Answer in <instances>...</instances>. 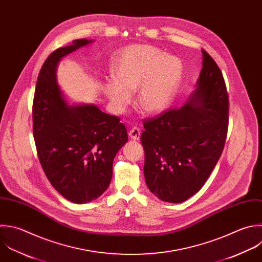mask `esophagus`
<instances>
[{
	"label": "esophagus",
	"instance_id": "obj_1",
	"mask_svg": "<svg viewBox=\"0 0 262 262\" xmlns=\"http://www.w3.org/2000/svg\"><path fill=\"white\" fill-rule=\"evenodd\" d=\"M129 136L134 140H138L140 138V129L138 127H133L129 131Z\"/></svg>",
	"mask_w": 262,
	"mask_h": 262
}]
</instances>
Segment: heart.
Instances as JSON below:
<instances>
[{"instance_id": "heart-1", "label": "heart", "mask_w": 262, "mask_h": 262, "mask_svg": "<svg viewBox=\"0 0 262 262\" xmlns=\"http://www.w3.org/2000/svg\"><path fill=\"white\" fill-rule=\"evenodd\" d=\"M114 80L103 90L117 113H124L139 88V105L148 113H161L173 101L182 79L179 58L164 55L147 45H135L121 51L112 67Z\"/></svg>"}]
</instances>
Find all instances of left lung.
<instances>
[{"label":"left lung","mask_w":262,"mask_h":262,"mask_svg":"<svg viewBox=\"0 0 262 262\" xmlns=\"http://www.w3.org/2000/svg\"><path fill=\"white\" fill-rule=\"evenodd\" d=\"M198 89L181 107L143 120L144 177L160 200L181 203L196 193L216 166L228 129V94L220 69L202 49Z\"/></svg>","instance_id":"1"}]
</instances>
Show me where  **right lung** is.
<instances>
[{"mask_svg": "<svg viewBox=\"0 0 262 262\" xmlns=\"http://www.w3.org/2000/svg\"><path fill=\"white\" fill-rule=\"evenodd\" d=\"M91 42L75 40L47 57L33 102V132L41 166L52 186L77 204L91 202L106 190L114 158L128 140L119 117L95 105H68L57 85L59 60Z\"/></svg>", "mask_w": 262, "mask_h": 262, "instance_id": "right-lung-1", "label": "right lung"}]
</instances>
